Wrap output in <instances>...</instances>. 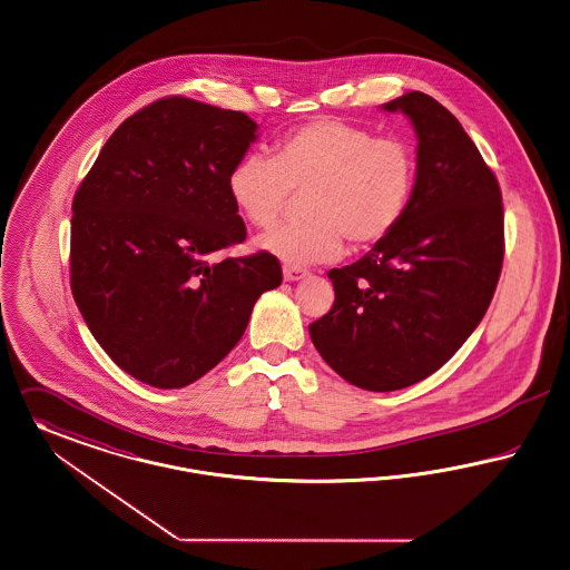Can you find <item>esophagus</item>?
<instances>
[{"label": "esophagus", "instance_id": "34e87169", "mask_svg": "<svg viewBox=\"0 0 570 570\" xmlns=\"http://www.w3.org/2000/svg\"><path fill=\"white\" fill-rule=\"evenodd\" d=\"M306 276V271H302V268H296V266H283V278L285 281H299V278H304Z\"/></svg>", "mask_w": 570, "mask_h": 570}]
</instances>
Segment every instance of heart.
Returning <instances> with one entry per match:
<instances>
[{
	"label": "heart",
	"instance_id": "1",
	"mask_svg": "<svg viewBox=\"0 0 570 570\" xmlns=\"http://www.w3.org/2000/svg\"><path fill=\"white\" fill-rule=\"evenodd\" d=\"M416 188V158L396 137L317 118L292 128L272 156L246 154L227 176V193L246 223L271 229L292 193H306V220L278 227L259 246L285 264L332 262L343 240L368 248L386 240L410 210Z\"/></svg>",
	"mask_w": 570,
	"mask_h": 570
}]
</instances>
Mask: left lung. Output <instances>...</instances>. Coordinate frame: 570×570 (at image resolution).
<instances>
[{
	"instance_id": "8db88e82",
	"label": "left lung",
	"mask_w": 570,
	"mask_h": 570,
	"mask_svg": "<svg viewBox=\"0 0 570 570\" xmlns=\"http://www.w3.org/2000/svg\"><path fill=\"white\" fill-rule=\"evenodd\" d=\"M416 130V188L389 238L328 272L334 304L308 326L322 358L350 384L390 392L446 364L476 330L504 262L495 174L435 98L407 91L384 105Z\"/></svg>"
}]
</instances>
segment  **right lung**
I'll use <instances>...</instances> for the list:
<instances>
[{"instance_id":"1","label":"right lung","mask_w":570,"mask_h":570,"mask_svg":"<svg viewBox=\"0 0 570 570\" xmlns=\"http://www.w3.org/2000/svg\"><path fill=\"white\" fill-rule=\"evenodd\" d=\"M255 132L242 111L167 96L121 121L75 193V302L109 358L154 389L206 375L283 281L268 253L214 259L246 238L227 176Z\"/></svg>"}]
</instances>
